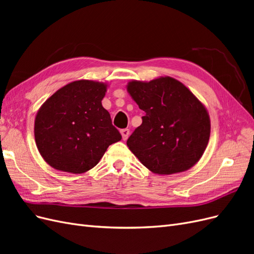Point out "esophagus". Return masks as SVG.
I'll use <instances>...</instances> for the list:
<instances>
[{
	"label": "esophagus",
	"instance_id": "1",
	"mask_svg": "<svg viewBox=\"0 0 254 254\" xmlns=\"http://www.w3.org/2000/svg\"><path fill=\"white\" fill-rule=\"evenodd\" d=\"M121 134H122V137H123V140L124 141H126L127 139H128V136H129V134H130V130L129 129H122L121 130Z\"/></svg>",
	"mask_w": 254,
	"mask_h": 254
}]
</instances>
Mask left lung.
<instances>
[{
  "mask_svg": "<svg viewBox=\"0 0 254 254\" xmlns=\"http://www.w3.org/2000/svg\"><path fill=\"white\" fill-rule=\"evenodd\" d=\"M127 91L144 111L127 146L152 173L173 175L193 167L209 143L211 122L204 105L170 76L132 80Z\"/></svg>",
  "mask_w": 254,
  "mask_h": 254,
  "instance_id": "8db88e82",
  "label": "left lung"
}]
</instances>
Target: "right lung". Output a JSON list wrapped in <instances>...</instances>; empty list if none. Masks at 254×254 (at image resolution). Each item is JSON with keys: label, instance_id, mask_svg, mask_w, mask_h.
<instances>
[{"label": "right lung", "instance_id": "add662e5", "mask_svg": "<svg viewBox=\"0 0 254 254\" xmlns=\"http://www.w3.org/2000/svg\"><path fill=\"white\" fill-rule=\"evenodd\" d=\"M108 84L75 80L49 97L35 119L40 155L57 171L82 174L93 168L109 145L122 140L102 101Z\"/></svg>", "mask_w": 254, "mask_h": 254}]
</instances>
